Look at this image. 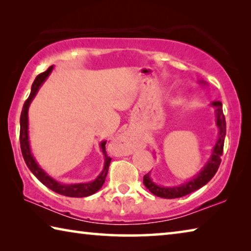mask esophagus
<instances>
[{"label": "esophagus", "instance_id": "esophagus-1", "mask_svg": "<svg viewBox=\"0 0 251 251\" xmlns=\"http://www.w3.org/2000/svg\"><path fill=\"white\" fill-rule=\"evenodd\" d=\"M117 146L122 154H130L134 148L132 138L128 133H123L120 135V138L117 140Z\"/></svg>", "mask_w": 251, "mask_h": 251}]
</instances>
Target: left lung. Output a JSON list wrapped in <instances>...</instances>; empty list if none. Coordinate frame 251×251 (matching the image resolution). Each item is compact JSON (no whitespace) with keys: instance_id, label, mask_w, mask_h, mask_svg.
I'll return each mask as SVG.
<instances>
[{"instance_id":"8db88e82","label":"left lung","mask_w":251,"mask_h":251,"mask_svg":"<svg viewBox=\"0 0 251 251\" xmlns=\"http://www.w3.org/2000/svg\"><path fill=\"white\" fill-rule=\"evenodd\" d=\"M201 82L203 83L204 81ZM212 105L216 108L215 113H216V125L219 129V134L217 142L215 144L213 153L212 155H210V159L208 160L207 163H206V165L201 170V172L197 174L195 177H193L191 181L184 183L179 186H160L152 181L150 177V173L146 174L143 176V184L152 194L162 197V199H178V197L185 196L187 194H190V193L195 192L199 190V188L203 187L214 177V175L216 174L222 162L221 157L223 155L224 142H225L226 135V120L223 112V104L221 101H214V102H212Z\"/></svg>"}]
</instances>
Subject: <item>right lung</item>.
Wrapping results in <instances>:
<instances>
[{
    "mask_svg": "<svg viewBox=\"0 0 251 251\" xmlns=\"http://www.w3.org/2000/svg\"><path fill=\"white\" fill-rule=\"evenodd\" d=\"M52 70V66H50L46 72L39 74L38 76L35 78V80L32 85V89H30V94L28 96L27 100L24 102L23 109H22L21 113V119H20V125H21V130H20V143H21V151L22 154H23L24 161L27 168L30 170L35 176L38 178L39 182H42L46 187L50 188L51 191L55 193H58L60 195L68 196V197H86L95 194L96 192H98L101 186L103 185L104 179L107 177L108 170L110 162H111V157L107 155V152H105V143L107 141H102L100 143L101 151H102L104 155V165L103 170L101 172L98 177H97L95 181L89 182V183H79V184H61L59 182L55 181L54 178L50 177L46 172H44V170L39 168L37 162L35 161V157L33 156L32 152H30V147H29V141H28V107L34 97L36 96L39 87L43 85V82L46 80L47 77L50 76V74Z\"/></svg>",
    "mask_w": 251,
    "mask_h": 251,
    "instance_id": "add662e5",
    "label": "right lung"
}]
</instances>
